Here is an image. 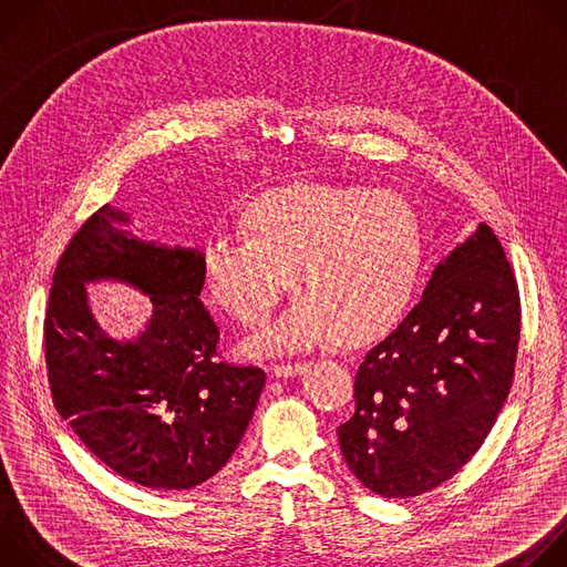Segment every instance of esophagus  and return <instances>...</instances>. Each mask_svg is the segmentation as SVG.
I'll return each mask as SVG.
<instances>
[{
	"instance_id": "1",
	"label": "esophagus",
	"mask_w": 567,
	"mask_h": 567,
	"mask_svg": "<svg viewBox=\"0 0 567 567\" xmlns=\"http://www.w3.org/2000/svg\"><path fill=\"white\" fill-rule=\"evenodd\" d=\"M305 372V363L302 361H293V363H271L269 365V374L271 377H296Z\"/></svg>"
}]
</instances>
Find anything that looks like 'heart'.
Masks as SVG:
<instances>
[{
    "label": "heart",
    "instance_id": "heart-1",
    "mask_svg": "<svg viewBox=\"0 0 567 567\" xmlns=\"http://www.w3.org/2000/svg\"><path fill=\"white\" fill-rule=\"evenodd\" d=\"M239 224L247 237L204 245V285L239 322L262 328L293 274L300 293L265 334L271 350L379 334L406 311L424 269L422 217L392 190L298 182L258 195Z\"/></svg>",
    "mask_w": 567,
    "mask_h": 567
}]
</instances>
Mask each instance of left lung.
<instances>
[{"instance_id":"1","label":"left lung","mask_w":567,"mask_h":567,"mask_svg":"<svg viewBox=\"0 0 567 567\" xmlns=\"http://www.w3.org/2000/svg\"><path fill=\"white\" fill-rule=\"evenodd\" d=\"M518 339L516 276L480 224L357 370L339 444L359 482L383 498H413L453 477L503 411Z\"/></svg>"}]
</instances>
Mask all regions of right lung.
Returning <instances> with one entry per match:
<instances>
[{
	"label": "right lung",
	"instance_id": "right-lung-1",
	"mask_svg": "<svg viewBox=\"0 0 567 567\" xmlns=\"http://www.w3.org/2000/svg\"><path fill=\"white\" fill-rule=\"evenodd\" d=\"M99 208L71 237L53 274L44 357L55 411L103 464L147 489H193L245 435L265 370L219 359V330L199 300L197 249L158 247ZM121 279L155 311L134 342H114L86 302L85 281Z\"/></svg>",
	"mask_w": 567,
	"mask_h": 567
}]
</instances>
